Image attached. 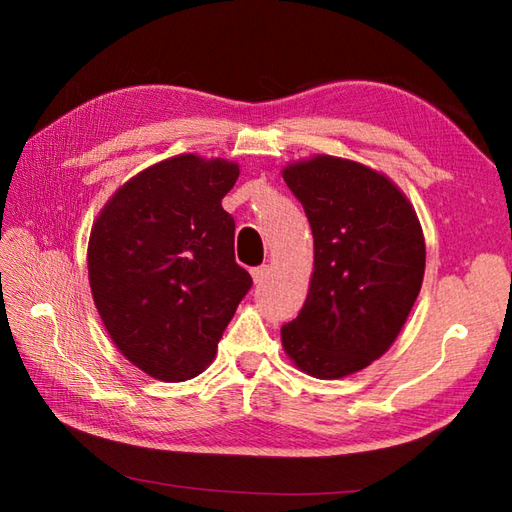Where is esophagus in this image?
Returning <instances> with one entry per match:
<instances>
[{"label":"esophagus","instance_id":"esophagus-1","mask_svg":"<svg viewBox=\"0 0 512 512\" xmlns=\"http://www.w3.org/2000/svg\"><path fill=\"white\" fill-rule=\"evenodd\" d=\"M250 275H253V281H255V284H262V281H266V279H268V275H270V266H268V264H264V266H257V268L250 270Z\"/></svg>","mask_w":512,"mask_h":512}]
</instances>
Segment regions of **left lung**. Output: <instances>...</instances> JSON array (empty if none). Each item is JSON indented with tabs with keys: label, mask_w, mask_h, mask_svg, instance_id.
Listing matches in <instances>:
<instances>
[{
	"label": "left lung",
	"mask_w": 512,
	"mask_h": 512,
	"mask_svg": "<svg viewBox=\"0 0 512 512\" xmlns=\"http://www.w3.org/2000/svg\"><path fill=\"white\" fill-rule=\"evenodd\" d=\"M314 237L310 292L281 343L301 372L334 380L383 356L424 277V235L407 195L361 162L312 156L281 171Z\"/></svg>",
	"instance_id": "left-lung-1"
}]
</instances>
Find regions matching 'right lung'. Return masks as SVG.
Returning <instances> with one entry per match:
<instances>
[{
  "label": "right lung",
  "mask_w": 512,
  "mask_h": 512,
  "mask_svg": "<svg viewBox=\"0 0 512 512\" xmlns=\"http://www.w3.org/2000/svg\"><path fill=\"white\" fill-rule=\"evenodd\" d=\"M237 178V162L173 156L116 189L92 224L94 306L121 354L151 378L202 374L253 286L222 209Z\"/></svg>",
  "instance_id": "right-lung-1"
}]
</instances>
